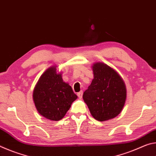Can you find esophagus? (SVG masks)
Returning <instances> with one entry per match:
<instances>
[{
  "label": "esophagus",
  "instance_id": "esophagus-1",
  "mask_svg": "<svg viewBox=\"0 0 156 156\" xmlns=\"http://www.w3.org/2000/svg\"><path fill=\"white\" fill-rule=\"evenodd\" d=\"M83 91H80V92H78V93L77 94V96H78V98H81L83 97Z\"/></svg>",
  "mask_w": 156,
  "mask_h": 156
}]
</instances>
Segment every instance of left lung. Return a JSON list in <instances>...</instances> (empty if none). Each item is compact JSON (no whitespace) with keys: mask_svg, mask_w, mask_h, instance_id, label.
Returning <instances> with one entry per match:
<instances>
[{"mask_svg":"<svg viewBox=\"0 0 156 156\" xmlns=\"http://www.w3.org/2000/svg\"><path fill=\"white\" fill-rule=\"evenodd\" d=\"M94 78L83 94L91 115L98 121L115 118L121 112L126 97L125 84L118 73L102 62L93 66Z\"/></svg>","mask_w":156,"mask_h":156,"instance_id":"obj_1","label":"left lung"}]
</instances>
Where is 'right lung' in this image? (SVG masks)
Listing matches in <instances>:
<instances>
[{
    "instance_id": "add662e5",
    "label": "right lung",
    "mask_w": 156,
    "mask_h": 156,
    "mask_svg": "<svg viewBox=\"0 0 156 156\" xmlns=\"http://www.w3.org/2000/svg\"><path fill=\"white\" fill-rule=\"evenodd\" d=\"M71 86L63 82L55 67L41 76L34 88L33 98L38 113L47 119L61 120L77 98Z\"/></svg>"
}]
</instances>
